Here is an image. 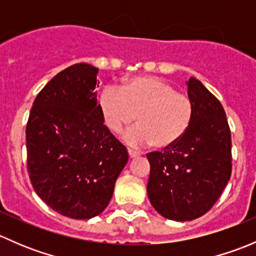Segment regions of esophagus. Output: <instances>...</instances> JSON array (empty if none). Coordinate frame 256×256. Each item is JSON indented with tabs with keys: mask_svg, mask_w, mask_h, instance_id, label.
Wrapping results in <instances>:
<instances>
[{
	"mask_svg": "<svg viewBox=\"0 0 256 256\" xmlns=\"http://www.w3.org/2000/svg\"><path fill=\"white\" fill-rule=\"evenodd\" d=\"M128 156L130 157H138V154H140L138 151H134V150H131V148H128Z\"/></svg>",
	"mask_w": 256,
	"mask_h": 256,
	"instance_id": "esophagus-1",
	"label": "esophagus"
}]
</instances>
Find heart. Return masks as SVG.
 <instances>
[{"instance_id":"b5f03b06","label":"heart","mask_w":256,"mask_h":256,"mask_svg":"<svg viewBox=\"0 0 256 256\" xmlns=\"http://www.w3.org/2000/svg\"><path fill=\"white\" fill-rule=\"evenodd\" d=\"M99 109L105 126L115 134L138 116V125L130 128L124 140L134 147L154 144L158 150L170 148L182 140L194 116L192 99L156 76H134L121 89L114 85L104 88Z\"/></svg>"}]
</instances>
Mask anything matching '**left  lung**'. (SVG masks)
<instances>
[{"label":"left lung","mask_w":256,"mask_h":256,"mask_svg":"<svg viewBox=\"0 0 256 256\" xmlns=\"http://www.w3.org/2000/svg\"><path fill=\"white\" fill-rule=\"evenodd\" d=\"M194 116L180 141L147 154V194L162 216L193 220L216 204L232 174V135L220 102L200 82H187Z\"/></svg>","instance_id":"obj_1"}]
</instances>
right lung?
I'll return each instance as SVG.
<instances>
[{"label":"right lung","mask_w":256,"mask_h":256,"mask_svg":"<svg viewBox=\"0 0 256 256\" xmlns=\"http://www.w3.org/2000/svg\"><path fill=\"white\" fill-rule=\"evenodd\" d=\"M98 68L78 63L56 74L36 98L26 128L27 170L40 200L62 216L102 213L128 154L104 125Z\"/></svg>","instance_id":"obj_1"}]
</instances>
